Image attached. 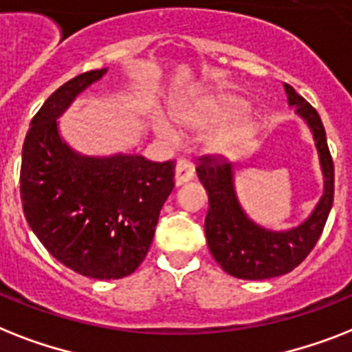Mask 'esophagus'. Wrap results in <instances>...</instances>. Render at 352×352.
Segmentation results:
<instances>
[{"mask_svg": "<svg viewBox=\"0 0 352 352\" xmlns=\"http://www.w3.org/2000/svg\"><path fill=\"white\" fill-rule=\"evenodd\" d=\"M193 179V166H191L190 161L186 159H179L175 166V184L181 186L184 182L191 181Z\"/></svg>", "mask_w": 352, "mask_h": 352, "instance_id": "obj_1", "label": "esophagus"}]
</instances>
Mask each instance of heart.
I'll list each match as a JSON object with an SVG mask.
<instances>
[{"label":"heart","instance_id":"b5f03b06","mask_svg":"<svg viewBox=\"0 0 352 352\" xmlns=\"http://www.w3.org/2000/svg\"><path fill=\"white\" fill-rule=\"evenodd\" d=\"M245 108H248V102L242 97H236L233 94H210V96L175 102L171 111H173V117H175L179 124L186 128L202 130V128H210L213 124L242 116ZM155 130L164 137L173 135L170 122L161 116L155 117ZM244 131L245 130L228 131V133L222 135L221 141L224 144L236 141L239 137L244 135Z\"/></svg>","mask_w":352,"mask_h":352}]
</instances>
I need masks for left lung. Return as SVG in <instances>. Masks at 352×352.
<instances>
[{
  "label": "left lung",
  "instance_id": "obj_1",
  "mask_svg": "<svg viewBox=\"0 0 352 352\" xmlns=\"http://www.w3.org/2000/svg\"><path fill=\"white\" fill-rule=\"evenodd\" d=\"M291 107L309 124L324 171V195L304 224L289 231H270L248 219L233 190V170L221 155H202L197 175L208 191L210 208L204 231L213 258L226 273L244 280L285 275L302 264L318 242L334 197V164L318 111L285 82Z\"/></svg>",
  "mask_w": 352,
  "mask_h": 352
}]
</instances>
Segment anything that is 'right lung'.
<instances>
[{"label":"right lung","instance_id":"right-lung-1","mask_svg":"<svg viewBox=\"0 0 352 352\" xmlns=\"http://www.w3.org/2000/svg\"><path fill=\"white\" fill-rule=\"evenodd\" d=\"M107 68L59 87L32 117L23 144L21 204L47 251L82 276L131 275L146 256L175 162L141 155L82 157L61 141L57 117Z\"/></svg>","mask_w":352,"mask_h":352}]
</instances>
